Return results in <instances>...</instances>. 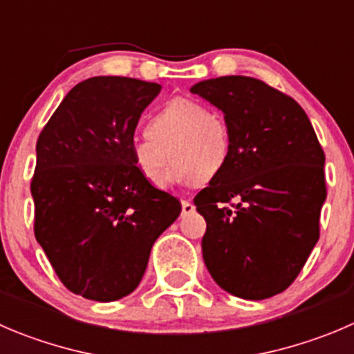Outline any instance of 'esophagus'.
I'll return each instance as SVG.
<instances>
[{
	"label": "esophagus",
	"instance_id": "esophagus-1",
	"mask_svg": "<svg viewBox=\"0 0 354 354\" xmlns=\"http://www.w3.org/2000/svg\"><path fill=\"white\" fill-rule=\"evenodd\" d=\"M194 212V205L189 200H183V215H189Z\"/></svg>",
	"mask_w": 354,
	"mask_h": 354
}]
</instances>
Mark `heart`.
I'll list each match as a JSON object with an SVG mask.
<instances>
[{
  "label": "heart",
  "instance_id": "obj_1",
  "mask_svg": "<svg viewBox=\"0 0 354 354\" xmlns=\"http://www.w3.org/2000/svg\"><path fill=\"white\" fill-rule=\"evenodd\" d=\"M132 158L151 186L161 187L167 183L171 161V179L205 184L230 163V127L200 100L177 97L149 118L146 137L133 140Z\"/></svg>",
  "mask_w": 354,
  "mask_h": 354
}]
</instances>
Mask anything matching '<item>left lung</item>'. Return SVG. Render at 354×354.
I'll return each mask as SVG.
<instances>
[{"label": "left lung", "instance_id": "1", "mask_svg": "<svg viewBox=\"0 0 354 354\" xmlns=\"http://www.w3.org/2000/svg\"><path fill=\"white\" fill-rule=\"evenodd\" d=\"M191 93L224 113L230 163L194 198L207 221L203 261L215 283L248 301L292 285L319 238L325 154L292 97L250 76H221Z\"/></svg>", "mask_w": 354, "mask_h": 354}]
</instances>
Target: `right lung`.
Returning a JSON list of instances; mask_svg holds the SVG:
<instances>
[{
  "instance_id": "obj_1",
  "label": "right lung",
  "mask_w": 354,
  "mask_h": 354,
  "mask_svg": "<svg viewBox=\"0 0 354 354\" xmlns=\"http://www.w3.org/2000/svg\"><path fill=\"white\" fill-rule=\"evenodd\" d=\"M158 83L95 76L74 86L36 142L35 234L73 294L111 302L132 294L179 200L151 186L132 158Z\"/></svg>"
}]
</instances>
